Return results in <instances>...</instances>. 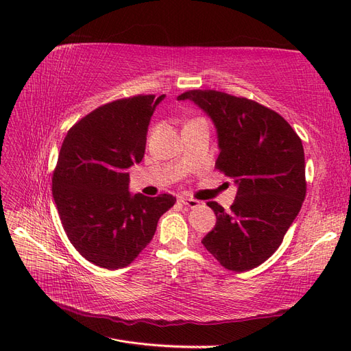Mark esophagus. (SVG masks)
I'll return each instance as SVG.
<instances>
[{
	"label": "esophagus",
	"mask_w": 351,
	"mask_h": 351,
	"mask_svg": "<svg viewBox=\"0 0 351 351\" xmlns=\"http://www.w3.org/2000/svg\"><path fill=\"white\" fill-rule=\"evenodd\" d=\"M178 202H180V204L186 205V206L190 208V209L197 208L199 204H200V202L196 200V199H190V197H184V196H180V197H178Z\"/></svg>",
	"instance_id": "1"
}]
</instances>
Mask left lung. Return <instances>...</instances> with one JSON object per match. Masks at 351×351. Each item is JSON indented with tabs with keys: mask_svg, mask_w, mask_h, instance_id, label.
I'll return each mask as SVG.
<instances>
[{
	"mask_svg": "<svg viewBox=\"0 0 351 351\" xmlns=\"http://www.w3.org/2000/svg\"><path fill=\"white\" fill-rule=\"evenodd\" d=\"M177 99L209 115L218 134L215 167L237 184L228 212L208 202L217 224L202 244L230 271L256 268L280 247L304 200L300 137L280 114L247 98L197 89Z\"/></svg>",
	"mask_w": 351,
	"mask_h": 351,
	"instance_id": "left-lung-1",
	"label": "left lung"
}]
</instances>
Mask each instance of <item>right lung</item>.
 Here are the masks:
<instances>
[{
  "instance_id": "right-lung-1",
  "label": "right lung",
  "mask_w": 351,
  "mask_h": 351,
  "mask_svg": "<svg viewBox=\"0 0 351 351\" xmlns=\"http://www.w3.org/2000/svg\"><path fill=\"white\" fill-rule=\"evenodd\" d=\"M165 95H137L93 110L69 130L52 196L69 240L97 267L120 269L149 243L173 195L129 192L127 168L145 155L147 125Z\"/></svg>"
}]
</instances>
